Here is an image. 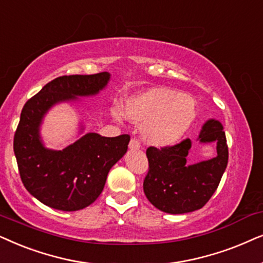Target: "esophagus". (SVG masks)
Wrapping results in <instances>:
<instances>
[{"label":"esophagus","instance_id":"34e87169","mask_svg":"<svg viewBox=\"0 0 263 263\" xmlns=\"http://www.w3.org/2000/svg\"><path fill=\"white\" fill-rule=\"evenodd\" d=\"M128 148L131 149V150H138L139 148H141V144H139L138 139H136V138H132L131 141H129Z\"/></svg>","mask_w":263,"mask_h":263}]
</instances>
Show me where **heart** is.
I'll return each mask as SVG.
<instances>
[{
	"instance_id": "obj_1",
	"label": "heart",
	"mask_w": 263,
	"mask_h": 263,
	"mask_svg": "<svg viewBox=\"0 0 263 263\" xmlns=\"http://www.w3.org/2000/svg\"><path fill=\"white\" fill-rule=\"evenodd\" d=\"M198 113V106L191 96L168 87H152L128 97L124 103L125 117L142 125L143 141L163 148L176 144L186 135ZM114 118L121 114L115 110Z\"/></svg>"
}]
</instances>
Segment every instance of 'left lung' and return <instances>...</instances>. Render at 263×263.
I'll return each mask as SVG.
<instances>
[{
	"label": "left lung",
	"instance_id": "obj_1",
	"mask_svg": "<svg viewBox=\"0 0 263 263\" xmlns=\"http://www.w3.org/2000/svg\"><path fill=\"white\" fill-rule=\"evenodd\" d=\"M201 144L216 145V156L209 160L186 163L192 142L146 150L149 172L143 189L154 207L168 214H185L201 209L219 186L229 161V148L223 126L216 119L203 124L197 138Z\"/></svg>",
	"mask_w": 263,
	"mask_h": 263
}]
</instances>
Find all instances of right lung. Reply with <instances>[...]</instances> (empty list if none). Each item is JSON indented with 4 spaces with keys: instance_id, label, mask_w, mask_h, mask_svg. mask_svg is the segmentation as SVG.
I'll return each mask as SVG.
<instances>
[{
    "instance_id": "right-lung-1",
    "label": "right lung",
    "mask_w": 263,
    "mask_h": 263,
    "mask_svg": "<svg viewBox=\"0 0 263 263\" xmlns=\"http://www.w3.org/2000/svg\"><path fill=\"white\" fill-rule=\"evenodd\" d=\"M109 80L108 72L59 77L23 108L14 136V154L24 186L48 207L74 212L90 205L102 192L110 168L127 152L128 135L84 134L82 122L80 137L64 149L47 148L41 136V126L52 107L99 95Z\"/></svg>"
}]
</instances>
